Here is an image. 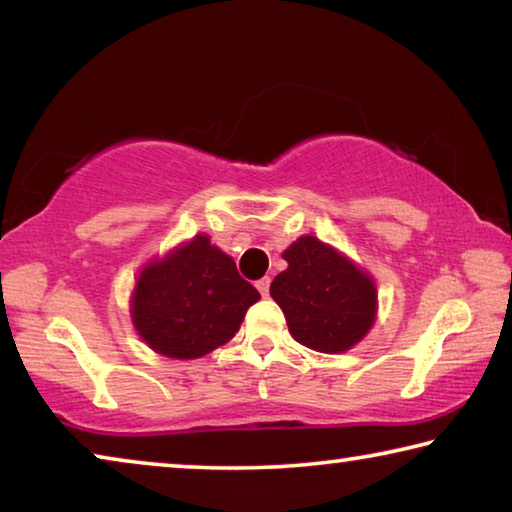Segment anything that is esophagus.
<instances>
[{"instance_id": "1", "label": "esophagus", "mask_w": 512, "mask_h": 512, "mask_svg": "<svg viewBox=\"0 0 512 512\" xmlns=\"http://www.w3.org/2000/svg\"><path fill=\"white\" fill-rule=\"evenodd\" d=\"M255 287L259 289V293L266 298L268 296V289H271V277H262V280L255 282Z\"/></svg>"}]
</instances>
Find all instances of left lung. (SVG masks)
<instances>
[{
    "instance_id": "left-lung-1",
    "label": "left lung",
    "mask_w": 512,
    "mask_h": 512,
    "mask_svg": "<svg viewBox=\"0 0 512 512\" xmlns=\"http://www.w3.org/2000/svg\"><path fill=\"white\" fill-rule=\"evenodd\" d=\"M287 271L271 282V296L284 311L298 343L325 354L357 345L377 316L372 277L316 237H300L284 250Z\"/></svg>"
}]
</instances>
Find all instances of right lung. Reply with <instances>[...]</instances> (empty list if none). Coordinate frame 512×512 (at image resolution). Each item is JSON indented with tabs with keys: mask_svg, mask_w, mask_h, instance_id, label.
<instances>
[{
	"mask_svg": "<svg viewBox=\"0 0 512 512\" xmlns=\"http://www.w3.org/2000/svg\"><path fill=\"white\" fill-rule=\"evenodd\" d=\"M259 291L237 273L235 259L196 235L137 277L131 318L151 350L171 359H198L239 332Z\"/></svg>",
	"mask_w": 512,
	"mask_h": 512,
	"instance_id": "right-lung-1",
	"label": "right lung"
}]
</instances>
